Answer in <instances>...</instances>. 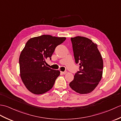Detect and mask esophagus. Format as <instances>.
Listing matches in <instances>:
<instances>
[{"label":"esophagus","instance_id":"obj_1","mask_svg":"<svg viewBox=\"0 0 121 121\" xmlns=\"http://www.w3.org/2000/svg\"><path fill=\"white\" fill-rule=\"evenodd\" d=\"M66 73H67V72L66 71H64V72H61V73H62L63 74H65Z\"/></svg>","mask_w":121,"mask_h":121}]
</instances>
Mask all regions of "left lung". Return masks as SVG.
<instances>
[{"label": "left lung", "mask_w": 121, "mask_h": 121, "mask_svg": "<svg viewBox=\"0 0 121 121\" xmlns=\"http://www.w3.org/2000/svg\"><path fill=\"white\" fill-rule=\"evenodd\" d=\"M76 63L79 71L69 84L73 91L81 94L92 91L101 80L103 60L97 45L89 38L76 36L71 38Z\"/></svg>", "instance_id": "left-lung-1"}]
</instances>
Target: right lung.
<instances>
[{"label": "right lung", "instance_id": "right-lung-1", "mask_svg": "<svg viewBox=\"0 0 121 121\" xmlns=\"http://www.w3.org/2000/svg\"><path fill=\"white\" fill-rule=\"evenodd\" d=\"M65 39V37L43 35L30 38L26 43L19 58L20 76L33 94H43L52 88L60 72L46 66L45 60L48 58L51 60L56 46Z\"/></svg>", "mask_w": 121, "mask_h": 121}]
</instances>
